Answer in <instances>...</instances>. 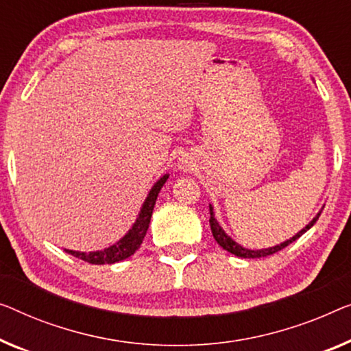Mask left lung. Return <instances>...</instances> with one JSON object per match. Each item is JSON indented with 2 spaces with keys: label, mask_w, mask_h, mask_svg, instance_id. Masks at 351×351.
Here are the masks:
<instances>
[{
  "label": "left lung",
  "mask_w": 351,
  "mask_h": 351,
  "mask_svg": "<svg viewBox=\"0 0 351 351\" xmlns=\"http://www.w3.org/2000/svg\"><path fill=\"white\" fill-rule=\"evenodd\" d=\"M209 214H211V217H209V226H211L213 237H214V239H216L217 244L221 245L222 249H226L227 252L237 255V257H241V258H260V257H268V255H273L276 252H279V250L287 247V245L291 244L293 241H296V239L300 238V237H302V234H304L311 227H313V223L318 221V217H320V214H322V209H320V211H318L317 216L313 217L312 221L307 223L304 228L301 230V232H298L295 234V237H291L290 239H287V241L277 244V245H273V247H268V249H245V247H243L241 244H238L237 241H233V239L230 238L228 234L226 233V230H223L221 226H219L217 219H216V216H214L213 205H209Z\"/></svg>",
  "instance_id": "obj_1"
}]
</instances>
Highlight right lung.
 <instances>
[{"label":"right lung","instance_id":"obj_1","mask_svg":"<svg viewBox=\"0 0 351 351\" xmlns=\"http://www.w3.org/2000/svg\"><path fill=\"white\" fill-rule=\"evenodd\" d=\"M167 180H169V175H164L160 180L154 182V186L151 187L148 197L145 198L142 209H140L134 226L130 227L129 232L125 233L119 241H117L113 245H110L107 249L94 250V252H78V250L64 249L66 252L93 265H112V263H117V261H121L124 258L130 257V255H134L135 250H137L140 247V244L143 243L146 230L149 227L151 214H153L156 200H158L159 192L162 189V186L165 184Z\"/></svg>","mask_w":351,"mask_h":351}]
</instances>
